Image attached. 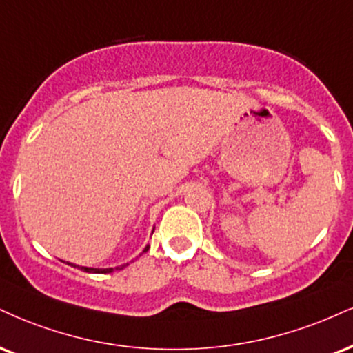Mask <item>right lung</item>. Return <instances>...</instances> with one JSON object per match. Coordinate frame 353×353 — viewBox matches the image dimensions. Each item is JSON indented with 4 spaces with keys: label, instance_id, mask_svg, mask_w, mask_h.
Wrapping results in <instances>:
<instances>
[{
    "label": "right lung",
    "instance_id": "right-lung-1",
    "mask_svg": "<svg viewBox=\"0 0 353 353\" xmlns=\"http://www.w3.org/2000/svg\"><path fill=\"white\" fill-rule=\"evenodd\" d=\"M148 250H150V246H146V248H144V252H148ZM72 266H75V265H72ZM123 266H125V265H123ZM123 266H118L117 270H123ZM77 268H80L82 271H87V273H112V271H113V268L99 270V268H87V266H77Z\"/></svg>",
    "mask_w": 353,
    "mask_h": 353
}]
</instances>
